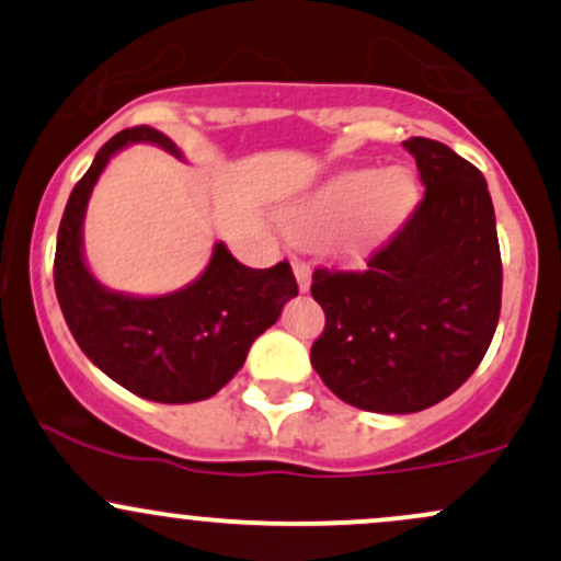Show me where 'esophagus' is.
Masks as SVG:
<instances>
[{
	"label": "esophagus",
	"mask_w": 561,
	"mask_h": 561,
	"mask_svg": "<svg viewBox=\"0 0 561 561\" xmlns=\"http://www.w3.org/2000/svg\"><path fill=\"white\" fill-rule=\"evenodd\" d=\"M293 272H295V279H298L300 293H308V287H311V266L302 261H293Z\"/></svg>",
	"instance_id": "obj_1"
}]
</instances>
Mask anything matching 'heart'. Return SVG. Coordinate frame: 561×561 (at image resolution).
I'll return each instance as SVG.
<instances>
[{
    "label": "heart",
    "instance_id": "b5f03b06",
    "mask_svg": "<svg viewBox=\"0 0 561 561\" xmlns=\"http://www.w3.org/2000/svg\"><path fill=\"white\" fill-rule=\"evenodd\" d=\"M420 203V184L405 165L351 169L327 176L285 208V227L298 242L330 240L343 259H362L403 227Z\"/></svg>",
    "mask_w": 561,
    "mask_h": 561
}]
</instances>
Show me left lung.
I'll return each instance as SVG.
<instances>
[{
	"label": "left lung",
	"mask_w": 561,
	"mask_h": 561,
	"mask_svg": "<svg viewBox=\"0 0 561 561\" xmlns=\"http://www.w3.org/2000/svg\"><path fill=\"white\" fill-rule=\"evenodd\" d=\"M427 192L366 272L313 274L324 334L311 364L340 401L375 414L440 403L478 369L501 313L485 176L440 141H403Z\"/></svg>",
	"instance_id": "8db88e82"
}]
</instances>
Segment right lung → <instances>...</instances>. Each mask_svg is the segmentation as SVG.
<instances>
[{
	"mask_svg": "<svg viewBox=\"0 0 561 561\" xmlns=\"http://www.w3.org/2000/svg\"><path fill=\"white\" fill-rule=\"evenodd\" d=\"M131 145L184 160L176 141L150 126L126 128L100 147L57 231V300L83 356L121 388L156 403L205 401L242 369L255 337L298 295V282L287 261L248 268L216 242L203 274L173 293L128 295L102 285L83 255V218L102 171Z\"/></svg>",
	"mask_w": 561,
	"mask_h": 561,
	"instance_id": "1",
	"label": "right lung"
}]
</instances>
